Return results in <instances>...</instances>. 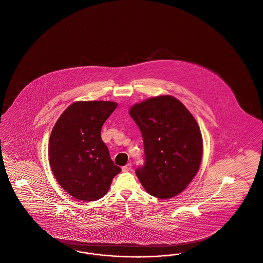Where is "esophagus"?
Masks as SVG:
<instances>
[{"mask_svg": "<svg viewBox=\"0 0 263 263\" xmlns=\"http://www.w3.org/2000/svg\"><path fill=\"white\" fill-rule=\"evenodd\" d=\"M132 170V164L128 163L125 165V166H123L122 167V171L123 172H130Z\"/></svg>", "mask_w": 263, "mask_h": 263, "instance_id": "obj_1", "label": "esophagus"}]
</instances>
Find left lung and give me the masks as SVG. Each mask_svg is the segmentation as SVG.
Returning <instances> with one entry per match:
<instances>
[{
    "label": "left lung",
    "mask_w": 263,
    "mask_h": 263,
    "mask_svg": "<svg viewBox=\"0 0 263 263\" xmlns=\"http://www.w3.org/2000/svg\"><path fill=\"white\" fill-rule=\"evenodd\" d=\"M129 112L144 141L145 163L136 169L139 181L154 197L178 195L201 163L203 141L195 118L181 102L168 95L136 104Z\"/></svg>",
    "instance_id": "1"
}]
</instances>
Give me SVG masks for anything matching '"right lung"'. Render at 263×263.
<instances>
[{
  "label": "right lung",
  "mask_w": 263,
  "mask_h": 263,
  "mask_svg": "<svg viewBox=\"0 0 263 263\" xmlns=\"http://www.w3.org/2000/svg\"><path fill=\"white\" fill-rule=\"evenodd\" d=\"M117 106L107 101L76 102L65 109L51 131V170L62 189L76 199L102 198L121 171L101 138L102 126Z\"/></svg>",
  "instance_id": "obj_1"
}]
</instances>
